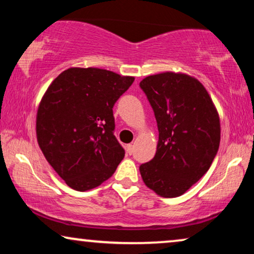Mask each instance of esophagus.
Wrapping results in <instances>:
<instances>
[{
    "instance_id": "esophagus-1",
    "label": "esophagus",
    "mask_w": 254,
    "mask_h": 254,
    "mask_svg": "<svg viewBox=\"0 0 254 254\" xmlns=\"http://www.w3.org/2000/svg\"><path fill=\"white\" fill-rule=\"evenodd\" d=\"M126 150H127V154H128V155H131V154H133V152H134V145L127 144Z\"/></svg>"
}]
</instances>
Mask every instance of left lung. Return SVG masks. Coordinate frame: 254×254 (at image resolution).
I'll return each instance as SVG.
<instances>
[{
    "mask_svg": "<svg viewBox=\"0 0 254 254\" xmlns=\"http://www.w3.org/2000/svg\"><path fill=\"white\" fill-rule=\"evenodd\" d=\"M140 86L159 131L155 157L140 166L141 177L159 196H180L209 170L217 154L218 112L202 83L183 72L147 76Z\"/></svg>",
    "mask_w": 254,
    "mask_h": 254,
    "instance_id": "8db88e82",
    "label": "left lung"
}]
</instances>
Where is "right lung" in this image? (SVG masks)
Listing matches in <instances>:
<instances>
[{"label":"right lung","mask_w":254,"mask_h":254,"mask_svg":"<svg viewBox=\"0 0 254 254\" xmlns=\"http://www.w3.org/2000/svg\"><path fill=\"white\" fill-rule=\"evenodd\" d=\"M134 79L106 69L72 67L44 93L36 119L38 144L72 190L99 186L125 157L113 134L112 109Z\"/></svg>","instance_id":"1"}]
</instances>
